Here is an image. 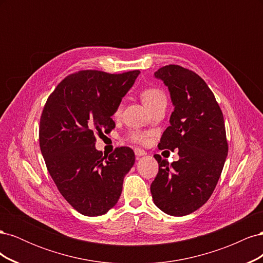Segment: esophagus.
<instances>
[{"instance_id":"obj_1","label":"esophagus","mask_w":263,"mask_h":263,"mask_svg":"<svg viewBox=\"0 0 263 263\" xmlns=\"http://www.w3.org/2000/svg\"><path fill=\"white\" fill-rule=\"evenodd\" d=\"M135 155H136V157H141V156H146L147 153L145 150H142L140 148H135Z\"/></svg>"}]
</instances>
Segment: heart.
<instances>
[{
  "instance_id": "heart-1",
  "label": "heart",
  "mask_w": 263,
  "mask_h": 263,
  "mask_svg": "<svg viewBox=\"0 0 263 263\" xmlns=\"http://www.w3.org/2000/svg\"><path fill=\"white\" fill-rule=\"evenodd\" d=\"M140 97L142 102L145 103V105L151 110L155 107L161 105V104H166V97L164 92L159 89V87L156 86H150L146 87L141 91ZM123 109V103H119L116 107L115 110V116H118L122 113ZM127 140L134 142V144H138V145H145L148 142V136L147 134L140 130H133L128 135H127Z\"/></svg>"
}]
</instances>
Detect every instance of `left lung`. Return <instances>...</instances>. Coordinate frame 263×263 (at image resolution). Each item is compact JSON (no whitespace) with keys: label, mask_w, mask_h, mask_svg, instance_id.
<instances>
[{"label":"left lung","mask_w":263,"mask_h":263,"mask_svg":"<svg viewBox=\"0 0 263 263\" xmlns=\"http://www.w3.org/2000/svg\"><path fill=\"white\" fill-rule=\"evenodd\" d=\"M168 86L174 110L159 149L178 150L171 165L155 155L159 170L150 191L157 208L184 216L203 206L213 194L228 154L221 109L214 93L194 71L178 65L155 72Z\"/></svg>","instance_id":"left-lung-1"}]
</instances>
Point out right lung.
I'll use <instances>...</instances> for the list:
<instances>
[{"label": "right lung", "mask_w": 263, "mask_h": 263, "mask_svg": "<svg viewBox=\"0 0 263 263\" xmlns=\"http://www.w3.org/2000/svg\"><path fill=\"white\" fill-rule=\"evenodd\" d=\"M139 72L78 71L63 79L44 106L39 146L47 170L65 200L85 216L115 206L135 163L132 148L103 155L95 149V136L115 128L112 115Z\"/></svg>", "instance_id": "add662e5"}]
</instances>
